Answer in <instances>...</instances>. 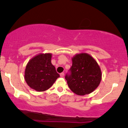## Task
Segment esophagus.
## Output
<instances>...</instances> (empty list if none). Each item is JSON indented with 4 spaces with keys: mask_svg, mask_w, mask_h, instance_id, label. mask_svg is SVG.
Instances as JSON below:
<instances>
[{
    "mask_svg": "<svg viewBox=\"0 0 128 128\" xmlns=\"http://www.w3.org/2000/svg\"><path fill=\"white\" fill-rule=\"evenodd\" d=\"M60 77H62V78H63V77H64V72H62V73L60 74Z\"/></svg>",
    "mask_w": 128,
    "mask_h": 128,
    "instance_id": "esophagus-1",
    "label": "esophagus"
}]
</instances>
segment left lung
<instances>
[{"label":"left lung","mask_w":128,"mask_h":128,"mask_svg":"<svg viewBox=\"0 0 128 128\" xmlns=\"http://www.w3.org/2000/svg\"><path fill=\"white\" fill-rule=\"evenodd\" d=\"M69 73L65 76L68 86L78 95H85L94 91L101 80V71L96 60L86 53L76 55Z\"/></svg>","instance_id":"left-lung-1"}]
</instances>
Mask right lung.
<instances>
[{
  "instance_id": "obj_1",
  "label": "right lung",
  "mask_w": 128,
  "mask_h": 128,
  "mask_svg": "<svg viewBox=\"0 0 128 128\" xmlns=\"http://www.w3.org/2000/svg\"><path fill=\"white\" fill-rule=\"evenodd\" d=\"M51 54H40L28 62L24 77L32 88L38 92L45 91L60 77L51 64Z\"/></svg>"
}]
</instances>
